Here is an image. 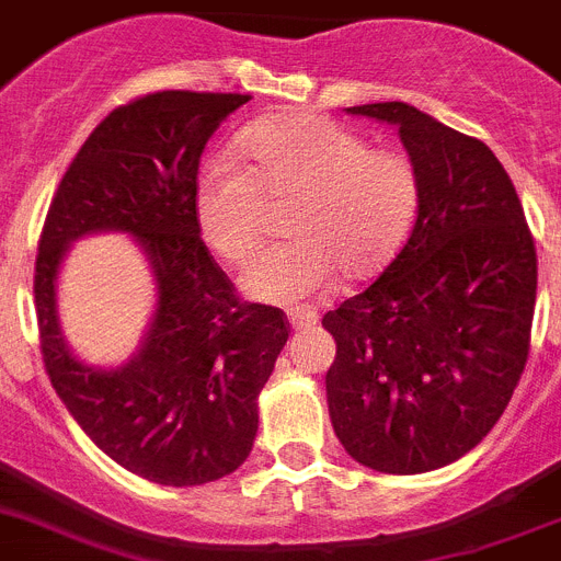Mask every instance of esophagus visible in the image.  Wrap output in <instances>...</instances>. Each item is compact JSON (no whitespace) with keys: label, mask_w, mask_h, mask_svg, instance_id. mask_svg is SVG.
I'll list each match as a JSON object with an SVG mask.
<instances>
[{"label":"esophagus","mask_w":561,"mask_h":561,"mask_svg":"<svg viewBox=\"0 0 561 561\" xmlns=\"http://www.w3.org/2000/svg\"><path fill=\"white\" fill-rule=\"evenodd\" d=\"M286 317H289V325L295 328V331H302V328H314L317 322H320V314H317L314 308H289L286 311Z\"/></svg>","instance_id":"34e87169"}]
</instances>
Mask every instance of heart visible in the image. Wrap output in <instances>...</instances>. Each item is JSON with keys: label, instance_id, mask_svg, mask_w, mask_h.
Instances as JSON below:
<instances>
[{"label": "heart", "instance_id": "b5f03b06", "mask_svg": "<svg viewBox=\"0 0 561 561\" xmlns=\"http://www.w3.org/2000/svg\"><path fill=\"white\" fill-rule=\"evenodd\" d=\"M239 150L217 152L197 174L194 214L203 239L230 264L255 253L266 199H291V241L241 275L250 297L300 302L325 295L339 270L367 277L409 233L420 203L417 169L403 152L367 147L358 133L317 113H275L239 130Z\"/></svg>", "mask_w": 561, "mask_h": 561}]
</instances>
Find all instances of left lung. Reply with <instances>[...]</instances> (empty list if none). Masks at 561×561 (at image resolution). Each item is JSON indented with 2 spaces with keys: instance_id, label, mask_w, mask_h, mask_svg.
<instances>
[{
  "instance_id": "1",
  "label": "left lung",
  "mask_w": 561,
  "mask_h": 561,
  "mask_svg": "<svg viewBox=\"0 0 561 561\" xmlns=\"http://www.w3.org/2000/svg\"><path fill=\"white\" fill-rule=\"evenodd\" d=\"M347 111L398 125L420 203L381 277L322 317L336 339L328 409L353 459L414 476L476 448L515 394L531 351L537 247L484 141L405 102Z\"/></svg>"
}]
</instances>
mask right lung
I'll return each mask as SVG.
<instances>
[{"label": "right lung", "instance_id": "obj_1", "mask_svg": "<svg viewBox=\"0 0 561 561\" xmlns=\"http://www.w3.org/2000/svg\"><path fill=\"white\" fill-rule=\"evenodd\" d=\"M250 94L156 91L113 107L85 138L46 210L35 255L41 356L55 392L102 454L163 486L230 476L250 456L259 394L289 339L280 308L247 302L199 239V156ZM127 229L151 255L157 317L119 370L82 368L65 351L54 277L65 247Z\"/></svg>", "mask_w": 561, "mask_h": 561}]
</instances>
